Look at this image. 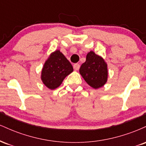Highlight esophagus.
<instances>
[{"label": "esophagus", "instance_id": "obj_1", "mask_svg": "<svg viewBox=\"0 0 146 146\" xmlns=\"http://www.w3.org/2000/svg\"><path fill=\"white\" fill-rule=\"evenodd\" d=\"M80 65L78 63L74 64H73V68H74L75 70H79L80 69Z\"/></svg>", "mask_w": 146, "mask_h": 146}]
</instances>
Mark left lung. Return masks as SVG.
<instances>
[{
  "label": "left lung",
  "mask_w": 146,
  "mask_h": 146,
  "mask_svg": "<svg viewBox=\"0 0 146 146\" xmlns=\"http://www.w3.org/2000/svg\"><path fill=\"white\" fill-rule=\"evenodd\" d=\"M80 73L88 85L96 89L103 86L107 82V64L101 56L93 51L87 54L86 62L81 65Z\"/></svg>",
  "instance_id": "8db88e82"
}]
</instances>
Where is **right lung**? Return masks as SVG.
I'll list each match as a JSON object with an SVG mask.
<instances>
[{"instance_id":"right-lung-1","label":"right lung","mask_w":146,"mask_h":146,"mask_svg":"<svg viewBox=\"0 0 146 146\" xmlns=\"http://www.w3.org/2000/svg\"><path fill=\"white\" fill-rule=\"evenodd\" d=\"M73 71L70 62L59 50H57L45 62L42 70V81L47 88L53 90L58 88L64 79Z\"/></svg>"}]
</instances>
